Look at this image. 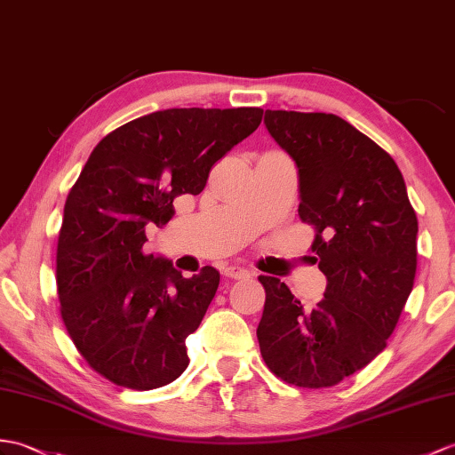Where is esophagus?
Here are the masks:
<instances>
[{
  "label": "esophagus",
  "mask_w": 455,
  "mask_h": 455,
  "mask_svg": "<svg viewBox=\"0 0 455 455\" xmlns=\"http://www.w3.org/2000/svg\"><path fill=\"white\" fill-rule=\"evenodd\" d=\"M225 275L230 279H248L250 277V271L244 267H238V266H227L225 267Z\"/></svg>",
  "instance_id": "34e87169"
}]
</instances>
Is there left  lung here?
Returning a JSON list of instances; mask_svg holds the SVG:
<instances>
[{"instance_id": "8db88e82", "label": "left lung", "mask_w": 455, "mask_h": 455, "mask_svg": "<svg viewBox=\"0 0 455 455\" xmlns=\"http://www.w3.org/2000/svg\"><path fill=\"white\" fill-rule=\"evenodd\" d=\"M266 128L299 166V215L327 287L304 310L287 284L259 275V351L283 382L330 387L394 333L415 283L417 215L394 158L339 116L266 110Z\"/></svg>"}]
</instances>
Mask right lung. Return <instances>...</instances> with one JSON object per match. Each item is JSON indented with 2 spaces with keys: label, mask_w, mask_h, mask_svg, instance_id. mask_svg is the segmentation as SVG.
Wrapping results in <instances>:
<instances>
[{
  "label": "right lung",
  "mask_w": 455,
  "mask_h": 455,
  "mask_svg": "<svg viewBox=\"0 0 455 455\" xmlns=\"http://www.w3.org/2000/svg\"><path fill=\"white\" fill-rule=\"evenodd\" d=\"M261 108H168L110 132L69 189L56 251L63 325L94 372L155 389L174 382L220 275L182 277L145 253V227L166 225L174 199L197 196L209 171L261 124Z\"/></svg>",
  "instance_id": "obj_1"
}]
</instances>
